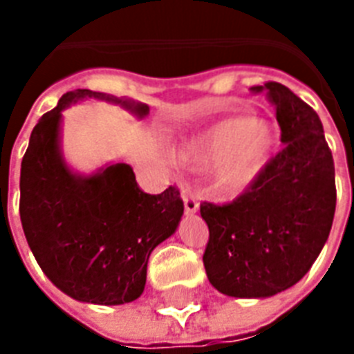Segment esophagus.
I'll return each instance as SVG.
<instances>
[{
	"label": "esophagus",
	"instance_id": "34e87169",
	"mask_svg": "<svg viewBox=\"0 0 354 354\" xmlns=\"http://www.w3.org/2000/svg\"><path fill=\"white\" fill-rule=\"evenodd\" d=\"M182 198H183V207H185V213L187 215H193L198 211V198H196V194L191 191V189H183L182 191Z\"/></svg>",
	"mask_w": 354,
	"mask_h": 354
}]
</instances>
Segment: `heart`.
I'll use <instances>...</instances> for the list:
<instances>
[{
	"label": "heart",
	"mask_w": 354,
	"mask_h": 354,
	"mask_svg": "<svg viewBox=\"0 0 354 354\" xmlns=\"http://www.w3.org/2000/svg\"><path fill=\"white\" fill-rule=\"evenodd\" d=\"M277 149V132L266 121L239 113L218 119L189 138L176 150L182 165L213 167L215 189L224 196H241L255 185Z\"/></svg>",
	"instance_id": "obj_1"
}]
</instances>
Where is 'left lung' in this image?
Returning <instances> with one entry per match:
<instances>
[{"instance_id":"obj_1","label":"left lung","mask_w":354,"mask_h":354,"mask_svg":"<svg viewBox=\"0 0 354 354\" xmlns=\"http://www.w3.org/2000/svg\"><path fill=\"white\" fill-rule=\"evenodd\" d=\"M266 93L281 128V152L252 189L232 204L204 202L209 227L207 279L224 296L261 299L307 274L329 239L336 209L335 161L318 113L279 82Z\"/></svg>"}]
</instances>
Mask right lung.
Returning <instances> with one entry per match:
<instances>
[{
	"instance_id": "1",
	"label": "right lung",
	"mask_w": 354,
	"mask_h": 354,
	"mask_svg": "<svg viewBox=\"0 0 354 354\" xmlns=\"http://www.w3.org/2000/svg\"><path fill=\"white\" fill-rule=\"evenodd\" d=\"M104 101L143 119L149 106L91 90L68 91L30 133L19 174V218L36 263L77 301L122 305L138 299L158 244L176 232L183 202L176 187L147 194L132 167L108 163L75 172L62 152V110Z\"/></svg>"
}]
</instances>
